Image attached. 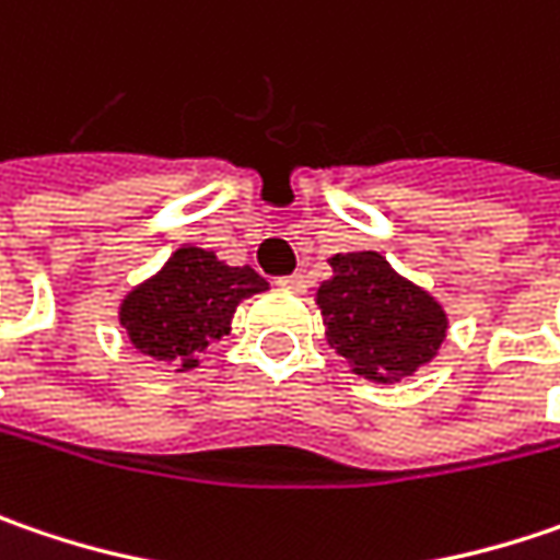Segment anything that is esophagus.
Here are the masks:
<instances>
[{"mask_svg":"<svg viewBox=\"0 0 560 560\" xmlns=\"http://www.w3.org/2000/svg\"><path fill=\"white\" fill-rule=\"evenodd\" d=\"M283 290H290V293H305V277L302 273H290V277H280L277 280Z\"/></svg>","mask_w":560,"mask_h":560,"instance_id":"1","label":"esophagus"}]
</instances>
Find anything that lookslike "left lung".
<instances>
[{
	"instance_id": "obj_1",
	"label": "left lung",
	"mask_w": 560,
	"mask_h": 560,
	"mask_svg": "<svg viewBox=\"0 0 560 560\" xmlns=\"http://www.w3.org/2000/svg\"><path fill=\"white\" fill-rule=\"evenodd\" d=\"M334 277L318 287L327 343L352 372L394 384L429 365L444 337L447 315L422 287L409 283L377 252L330 258Z\"/></svg>"
}]
</instances>
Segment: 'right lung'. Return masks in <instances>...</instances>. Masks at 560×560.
Masks as SVG:
<instances>
[{
	"label": "right lung",
	"mask_w": 560,
	"mask_h": 560,
	"mask_svg": "<svg viewBox=\"0 0 560 560\" xmlns=\"http://www.w3.org/2000/svg\"><path fill=\"white\" fill-rule=\"evenodd\" d=\"M265 290L267 280L248 265L230 267L208 248L183 245L122 299L119 322L135 350L188 372L198 365V352L230 334L238 302Z\"/></svg>",
	"instance_id": "add662e5"
}]
</instances>
